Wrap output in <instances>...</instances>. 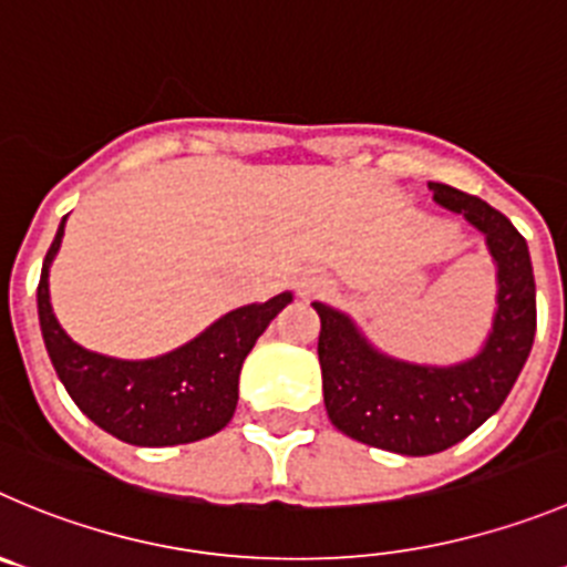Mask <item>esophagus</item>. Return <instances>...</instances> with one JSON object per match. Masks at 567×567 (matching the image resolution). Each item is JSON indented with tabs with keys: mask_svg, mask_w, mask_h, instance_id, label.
Wrapping results in <instances>:
<instances>
[{
	"mask_svg": "<svg viewBox=\"0 0 567 567\" xmlns=\"http://www.w3.org/2000/svg\"><path fill=\"white\" fill-rule=\"evenodd\" d=\"M321 288H324V277H321L319 271H301L299 277H296V290H299V296H313L319 293Z\"/></svg>",
	"mask_w": 567,
	"mask_h": 567,
	"instance_id": "34e87169",
	"label": "esophagus"
}]
</instances>
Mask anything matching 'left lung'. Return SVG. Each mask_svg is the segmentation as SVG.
Segmentation results:
<instances>
[{"mask_svg":"<svg viewBox=\"0 0 567 567\" xmlns=\"http://www.w3.org/2000/svg\"><path fill=\"white\" fill-rule=\"evenodd\" d=\"M427 189L484 235L495 262V316L475 355L444 367L403 361L374 347L352 316L313 301L327 416L347 436L400 456L442 453L484 425L509 396L537 330L532 257L520 231L475 195L439 182Z\"/></svg>","mask_w":567,"mask_h":567,"instance_id":"left-lung-1","label":"left lung"}]
</instances>
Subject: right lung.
Segmentation results:
<instances>
[{
	"mask_svg": "<svg viewBox=\"0 0 567 567\" xmlns=\"http://www.w3.org/2000/svg\"><path fill=\"white\" fill-rule=\"evenodd\" d=\"M63 226L66 218L41 268L39 324L58 380L78 409L105 433L136 447L187 444L224 431L237 409L243 361L293 293L285 290L229 310L164 355L145 361L100 355L72 341L52 313L50 266L61 248Z\"/></svg>",
	"mask_w": 567,
	"mask_h": 567,
	"instance_id": "add662e5",
	"label": "right lung"
}]
</instances>
